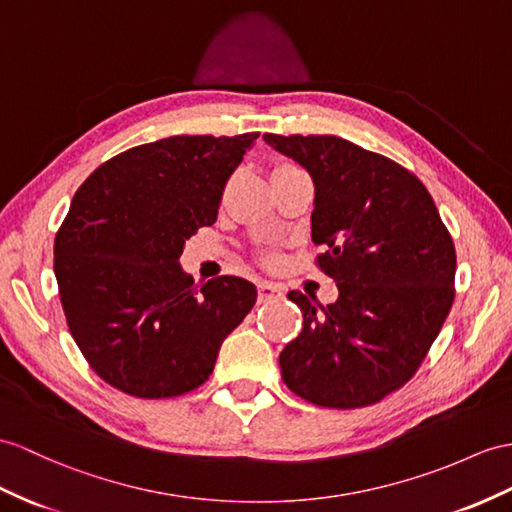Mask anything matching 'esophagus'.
I'll return each instance as SVG.
<instances>
[{"label":"esophagus","instance_id":"1","mask_svg":"<svg viewBox=\"0 0 512 512\" xmlns=\"http://www.w3.org/2000/svg\"><path fill=\"white\" fill-rule=\"evenodd\" d=\"M284 289L280 284H271V282H258V299L260 302H269V299L282 297Z\"/></svg>","mask_w":512,"mask_h":512}]
</instances>
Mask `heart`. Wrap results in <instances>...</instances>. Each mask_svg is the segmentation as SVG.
I'll use <instances>...</instances> for the list:
<instances>
[{
  "instance_id": "obj_1",
  "label": "heart",
  "mask_w": 512,
  "mask_h": 512,
  "mask_svg": "<svg viewBox=\"0 0 512 512\" xmlns=\"http://www.w3.org/2000/svg\"><path fill=\"white\" fill-rule=\"evenodd\" d=\"M280 167H284V165H280ZM265 260H267V263H276L278 256H276V254H267V256H265Z\"/></svg>"
}]
</instances>
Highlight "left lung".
Here are the masks:
<instances>
[{
    "label": "left lung",
    "mask_w": 512,
    "mask_h": 512,
    "mask_svg": "<svg viewBox=\"0 0 512 512\" xmlns=\"http://www.w3.org/2000/svg\"><path fill=\"white\" fill-rule=\"evenodd\" d=\"M313 176L315 267L339 284L317 310L291 291L304 328L282 380L323 408L371 406L415 376L454 302L456 249L432 195L395 160L328 134H265Z\"/></svg>",
    "instance_id": "left-lung-1"
}]
</instances>
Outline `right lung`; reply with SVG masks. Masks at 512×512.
<instances>
[{
  "label": "right lung",
  "instance_id": "right-lung-1",
  "mask_svg": "<svg viewBox=\"0 0 512 512\" xmlns=\"http://www.w3.org/2000/svg\"><path fill=\"white\" fill-rule=\"evenodd\" d=\"M258 132L182 134L99 165L73 195L54 241L67 326L106 384L143 400L195 391L223 339L256 304V286L195 284L182 247L213 226L223 189Z\"/></svg>",
  "mask_w": 512,
  "mask_h": 512
}]
</instances>
